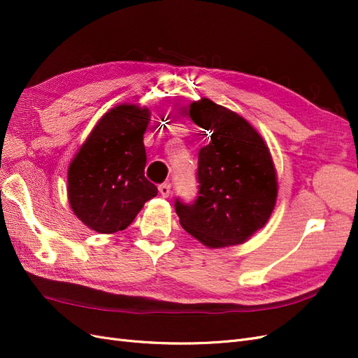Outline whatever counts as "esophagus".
<instances>
[{"instance_id": "1", "label": "esophagus", "mask_w": 358, "mask_h": 358, "mask_svg": "<svg viewBox=\"0 0 358 358\" xmlns=\"http://www.w3.org/2000/svg\"><path fill=\"white\" fill-rule=\"evenodd\" d=\"M158 189H159V194L162 197L167 199L170 196V183H162V185L158 187Z\"/></svg>"}]
</instances>
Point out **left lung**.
Returning <instances> with one entry per match:
<instances>
[{"label": "left lung", "instance_id": "left-lung-1", "mask_svg": "<svg viewBox=\"0 0 358 358\" xmlns=\"http://www.w3.org/2000/svg\"><path fill=\"white\" fill-rule=\"evenodd\" d=\"M189 116L210 138L199 152L200 196L192 204L176 200L179 222L208 248L242 245L276 206L272 154L243 116L209 99L191 103Z\"/></svg>", "mask_w": 358, "mask_h": 358}]
</instances>
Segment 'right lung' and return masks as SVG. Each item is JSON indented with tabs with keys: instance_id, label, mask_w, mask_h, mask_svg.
I'll list each match as a JSON object with an SVG mask.
<instances>
[{
	"instance_id": "1",
	"label": "right lung",
	"mask_w": 358,
	"mask_h": 358,
	"mask_svg": "<svg viewBox=\"0 0 358 358\" xmlns=\"http://www.w3.org/2000/svg\"><path fill=\"white\" fill-rule=\"evenodd\" d=\"M148 107L117 104L106 112L69 166L67 196L88 229L112 234L134 221L158 189L145 178Z\"/></svg>"
}]
</instances>
